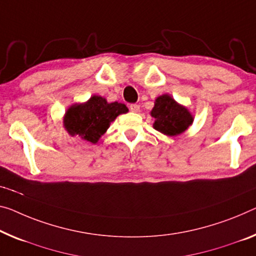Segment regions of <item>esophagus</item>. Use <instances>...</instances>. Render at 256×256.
<instances>
[{
    "label": "esophagus",
    "mask_w": 256,
    "mask_h": 256,
    "mask_svg": "<svg viewBox=\"0 0 256 256\" xmlns=\"http://www.w3.org/2000/svg\"><path fill=\"white\" fill-rule=\"evenodd\" d=\"M129 110H130V111L134 113L140 112V105L138 104H130L129 105Z\"/></svg>",
    "instance_id": "1"
}]
</instances>
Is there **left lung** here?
Returning <instances> with one entry per match:
<instances>
[{"label":"left lung","mask_w":256,"mask_h":256,"mask_svg":"<svg viewBox=\"0 0 256 256\" xmlns=\"http://www.w3.org/2000/svg\"><path fill=\"white\" fill-rule=\"evenodd\" d=\"M151 116L156 119L153 124L156 130L168 136L180 135L186 130L194 121L190 112L168 95L156 98Z\"/></svg>","instance_id":"left-lung-1"}]
</instances>
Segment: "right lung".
<instances>
[{
	"mask_svg": "<svg viewBox=\"0 0 256 256\" xmlns=\"http://www.w3.org/2000/svg\"><path fill=\"white\" fill-rule=\"evenodd\" d=\"M127 112L124 104L118 102L108 103L103 97L92 96L87 103L70 106L65 114L64 124L70 136L78 135L86 140L96 143L112 121Z\"/></svg>",
	"mask_w": 256,
	"mask_h": 256,
	"instance_id": "right-lung-1",
	"label": "right lung"
}]
</instances>
